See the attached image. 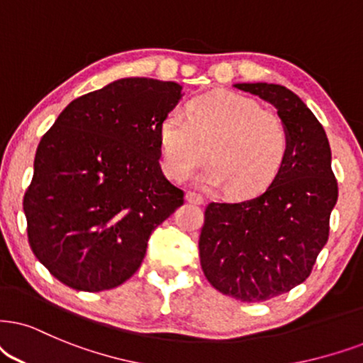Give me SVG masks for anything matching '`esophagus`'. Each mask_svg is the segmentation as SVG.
I'll list each match as a JSON object with an SVG mask.
<instances>
[{"label": "esophagus", "mask_w": 363, "mask_h": 363, "mask_svg": "<svg viewBox=\"0 0 363 363\" xmlns=\"http://www.w3.org/2000/svg\"><path fill=\"white\" fill-rule=\"evenodd\" d=\"M186 201L192 204H204V197L201 194H197V192H192V191L186 192Z\"/></svg>", "instance_id": "34e87169"}]
</instances>
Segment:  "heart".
Masks as SVG:
<instances>
[{
    "instance_id": "1",
    "label": "heart",
    "mask_w": 363,
    "mask_h": 363,
    "mask_svg": "<svg viewBox=\"0 0 363 363\" xmlns=\"http://www.w3.org/2000/svg\"><path fill=\"white\" fill-rule=\"evenodd\" d=\"M211 162L192 176L197 186L223 189L233 197L263 192L284 166L290 134L269 110L236 91H216L197 97L187 113L171 110L159 123V149L164 172L182 181L204 157Z\"/></svg>"
}]
</instances>
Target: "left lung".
Masks as SVG:
<instances>
[{
    "label": "left lung",
    "mask_w": 363,
    "mask_h": 363,
    "mask_svg": "<svg viewBox=\"0 0 363 363\" xmlns=\"http://www.w3.org/2000/svg\"><path fill=\"white\" fill-rule=\"evenodd\" d=\"M235 86L277 107L290 134V149L263 194L241 203L208 204L199 256L216 290L258 303L310 277L328 241L338 186L327 134L303 100L274 84Z\"/></svg>",
    "instance_id": "1"
}]
</instances>
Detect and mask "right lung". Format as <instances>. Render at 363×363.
<instances>
[{"label":"right lung","instance_id":"right-lung-1","mask_svg":"<svg viewBox=\"0 0 363 363\" xmlns=\"http://www.w3.org/2000/svg\"><path fill=\"white\" fill-rule=\"evenodd\" d=\"M181 90L116 80L68 104L41 137L23 211L31 251L58 281L91 293L127 281L184 203L159 164V123Z\"/></svg>","mask_w":363,"mask_h":363}]
</instances>
